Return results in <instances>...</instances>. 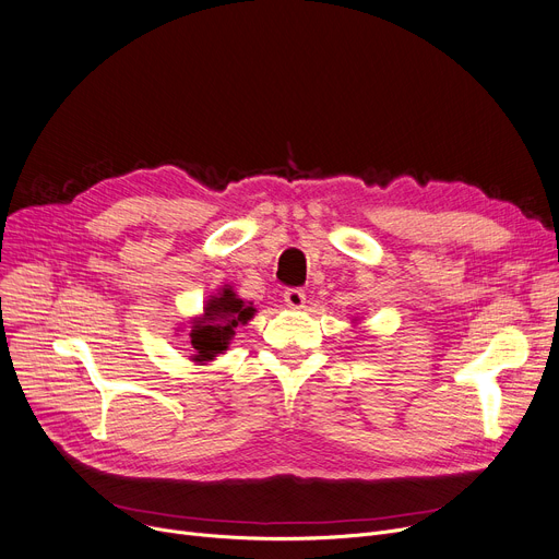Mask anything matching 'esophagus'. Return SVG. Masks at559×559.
Instances as JSON below:
<instances>
[{
	"instance_id": "obj_1",
	"label": "esophagus",
	"mask_w": 559,
	"mask_h": 559,
	"mask_svg": "<svg viewBox=\"0 0 559 559\" xmlns=\"http://www.w3.org/2000/svg\"><path fill=\"white\" fill-rule=\"evenodd\" d=\"M283 299H285V306L292 308V310H299V308H304V304H306V295H304V289H299V287L285 289Z\"/></svg>"
}]
</instances>
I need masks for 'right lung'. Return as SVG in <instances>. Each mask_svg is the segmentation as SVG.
Segmentation results:
<instances>
[{"label": "right lung", "instance_id": "obj_1", "mask_svg": "<svg viewBox=\"0 0 559 559\" xmlns=\"http://www.w3.org/2000/svg\"><path fill=\"white\" fill-rule=\"evenodd\" d=\"M255 314L251 301L238 297L230 285H222L215 295L203 304V312L190 319L188 344L190 360L194 365H209L228 348L235 329L245 326Z\"/></svg>", "mask_w": 559, "mask_h": 559}]
</instances>
